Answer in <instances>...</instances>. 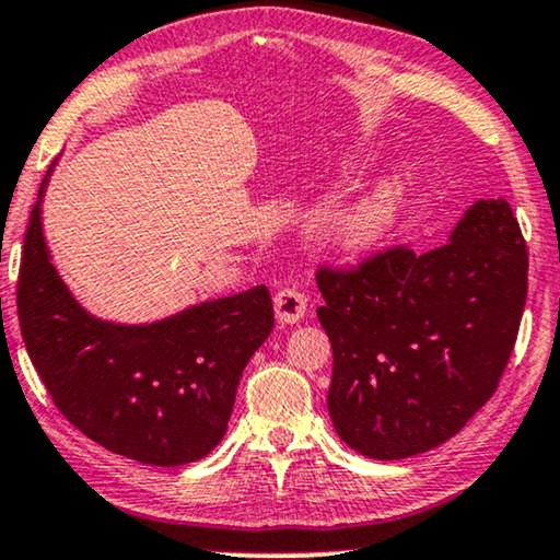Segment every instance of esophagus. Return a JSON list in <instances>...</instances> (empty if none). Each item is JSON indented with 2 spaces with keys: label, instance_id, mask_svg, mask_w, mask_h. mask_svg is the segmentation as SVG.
<instances>
[{
  "label": "esophagus",
  "instance_id": "1",
  "mask_svg": "<svg viewBox=\"0 0 560 560\" xmlns=\"http://www.w3.org/2000/svg\"><path fill=\"white\" fill-rule=\"evenodd\" d=\"M273 310L279 323H300L304 317V310H307V296H304L300 289H281V292H276L273 296Z\"/></svg>",
  "mask_w": 560,
  "mask_h": 560
}]
</instances>
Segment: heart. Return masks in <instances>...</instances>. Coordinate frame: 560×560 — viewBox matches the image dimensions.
Returning <instances> with one entry per match:
<instances>
[{
    "instance_id": "1",
    "label": "heart",
    "mask_w": 560,
    "mask_h": 560,
    "mask_svg": "<svg viewBox=\"0 0 560 560\" xmlns=\"http://www.w3.org/2000/svg\"><path fill=\"white\" fill-rule=\"evenodd\" d=\"M405 197V178L378 186L369 199L353 207L338 225V237L350 250H363L389 233Z\"/></svg>"
}]
</instances>
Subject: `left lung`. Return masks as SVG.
<instances>
[{
  "label": "left lung",
  "mask_w": 560,
  "mask_h": 560,
  "mask_svg": "<svg viewBox=\"0 0 560 560\" xmlns=\"http://www.w3.org/2000/svg\"><path fill=\"white\" fill-rule=\"evenodd\" d=\"M317 287L335 430L361 456L399 460L451 441L497 392L527 300V245L504 199H479L441 248L319 266Z\"/></svg>",
  "instance_id": "left-lung-1"
}]
</instances>
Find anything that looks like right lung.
I'll return each mask as SVG.
<instances>
[{
	"mask_svg": "<svg viewBox=\"0 0 560 560\" xmlns=\"http://www.w3.org/2000/svg\"><path fill=\"white\" fill-rule=\"evenodd\" d=\"M43 186L22 245L18 317L58 412L102 448L140 464L205 458L225 435L245 363L273 330L271 294L260 284L153 325L96 319L50 264Z\"/></svg>",
	"mask_w": 560,
	"mask_h": 560,
	"instance_id": "add662e5",
	"label": "right lung"
}]
</instances>
